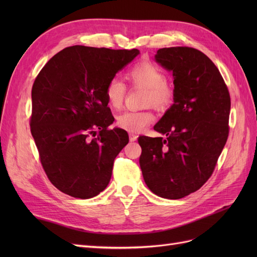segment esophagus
I'll use <instances>...</instances> for the list:
<instances>
[{
	"mask_svg": "<svg viewBox=\"0 0 257 257\" xmlns=\"http://www.w3.org/2000/svg\"><path fill=\"white\" fill-rule=\"evenodd\" d=\"M128 137H130V142H135V141H137V135H136V134L130 133V134H128Z\"/></svg>",
	"mask_w": 257,
	"mask_h": 257,
	"instance_id": "34e87169",
	"label": "esophagus"
}]
</instances>
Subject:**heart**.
<instances>
[{
	"mask_svg": "<svg viewBox=\"0 0 257 257\" xmlns=\"http://www.w3.org/2000/svg\"><path fill=\"white\" fill-rule=\"evenodd\" d=\"M126 79L132 87L145 90L144 105L158 110H166L175 99L172 84L166 81L162 69L150 61H143L130 68ZM126 94V87L118 79H111L105 88L107 103L113 109H120ZM154 115L150 110L125 111L116 118V125L131 133H137L151 124Z\"/></svg>",
	"mask_w": 257,
	"mask_h": 257,
	"instance_id": "heart-1",
	"label": "heart"
}]
</instances>
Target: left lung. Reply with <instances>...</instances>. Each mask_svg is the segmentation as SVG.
Wrapping results in <instances>:
<instances>
[{
    "label": "left lung",
    "mask_w": 257,
    "mask_h": 257,
    "mask_svg": "<svg viewBox=\"0 0 257 257\" xmlns=\"http://www.w3.org/2000/svg\"><path fill=\"white\" fill-rule=\"evenodd\" d=\"M155 61L173 72L175 99L154 125L166 138H138L139 164L152 193L180 199L213 173L228 137L230 96L219 69L197 49L162 48Z\"/></svg>",
    "instance_id": "obj_1"
}]
</instances>
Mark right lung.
<instances>
[{
	"label": "right lung",
	"mask_w": 257,
	"mask_h": 257,
	"mask_svg": "<svg viewBox=\"0 0 257 257\" xmlns=\"http://www.w3.org/2000/svg\"><path fill=\"white\" fill-rule=\"evenodd\" d=\"M138 54V49L72 46L53 56L36 77L31 133L50 182L69 196L92 198L110 181L113 161L128 135L108 128L114 118L105 88Z\"/></svg>",
	"instance_id": "add662e5"
}]
</instances>
